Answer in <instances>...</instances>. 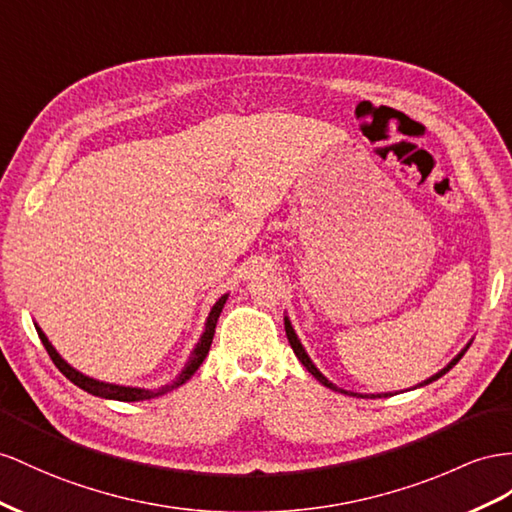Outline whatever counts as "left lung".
Wrapping results in <instances>:
<instances>
[{
    "mask_svg": "<svg viewBox=\"0 0 512 512\" xmlns=\"http://www.w3.org/2000/svg\"><path fill=\"white\" fill-rule=\"evenodd\" d=\"M285 333H287V339H290V346H292V350H294V355L298 357V361L300 363H303L305 365V368H307V372L313 376V378H316V381H320L324 387H329V389H333V391H339V393H348V396H355V398H387V396H393V393L389 391H385V393H357V391H346V389H342V387H337V385H333L331 381H329V378H326L318 368H316V365H313V361L309 359V355H307V350L303 348V344H300V339H298V335H296V331H294V326H292V322L290 320H287L285 318ZM471 344V342H469ZM469 344L461 350V352H458V355L448 363V365H445V368L443 370H439L437 374H432L430 378H426V381L424 383H419V385H415V389L417 387H424V385H428V383H432V381H437V378H441L445 372H450L452 368H454V365L458 363V361H461V357L465 355V352H467V348H469Z\"/></svg>",
    "mask_w": 512,
    "mask_h": 512,
    "instance_id": "8db88e82",
    "label": "left lung"
}]
</instances>
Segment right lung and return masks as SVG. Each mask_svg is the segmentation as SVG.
Instances as JSON below:
<instances>
[{
	"label": "right lung",
	"mask_w": 512,
	"mask_h": 512,
	"mask_svg": "<svg viewBox=\"0 0 512 512\" xmlns=\"http://www.w3.org/2000/svg\"><path fill=\"white\" fill-rule=\"evenodd\" d=\"M227 298H229V294L220 296V298L216 300V305L212 307V311H209V316H207V320H205V329H203V335H201V339H199V344H196L194 350L190 352V359H188L186 365H183V370L179 372V376L175 378L173 383L162 385V387H157V389H144V387H129V385L103 383V381H97V378H90V376H86V374H82V372H77V370L73 368V365H69L67 361H64V359L58 355V350H56L54 346H51L47 335L41 331V326H38L36 322H34V326H36V333H38V337H41V342H43V346H45V350H47V355L51 357V361L56 363V368H58L64 376H67L73 385H77V387L88 391V393H93V396L106 398V400L138 402V400H151V398H157V396H164V393L173 391V389L181 387L186 381H190L192 374H194L196 370H199L201 363L205 361L207 352H209V346H212V339H214V333H216V322H218V318H220L222 307H225V303H227Z\"/></svg>",
	"instance_id": "right-lung-1"
}]
</instances>
